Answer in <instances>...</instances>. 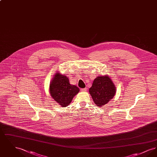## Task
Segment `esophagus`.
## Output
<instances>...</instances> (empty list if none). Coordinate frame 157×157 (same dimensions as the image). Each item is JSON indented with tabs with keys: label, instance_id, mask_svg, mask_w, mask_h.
<instances>
[{
	"label": "esophagus",
	"instance_id": "1",
	"mask_svg": "<svg viewBox=\"0 0 157 157\" xmlns=\"http://www.w3.org/2000/svg\"><path fill=\"white\" fill-rule=\"evenodd\" d=\"M81 91H83V92L86 91V88H81Z\"/></svg>",
	"mask_w": 157,
	"mask_h": 157
}]
</instances>
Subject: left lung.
<instances>
[{
	"label": "left lung",
	"instance_id": "left-lung-1",
	"mask_svg": "<svg viewBox=\"0 0 157 157\" xmlns=\"http://www.w3.org/2000/svg\"><path fill=\"white\" fill-rule=\"evenodd\" d=\"M111 79L107 76H98L89 90L95 104L102 106L114 97L116 89Z\"/></svg>",
	"mask_w": 157,
	"mask_h": 157
}]
</instances>
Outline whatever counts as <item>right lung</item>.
I'll return each mask as SVG.
<instances>
[{"instance_id": "add662e5", "label": "right lung", "mask_w": 157, "mask_h": 157, "mask_svg": "<svg viewBox=\"0 0 157 157\" xmlns=\"http://www.w3.org/2000/svg\"><path fill=\"white\" fill-rule=\"evenodd\" d=\"M50 84L51 97L60 105L65 107L69 104L79 89L75 85H71L67 76L56 74Z\"/></svg>"}]
</instances>
